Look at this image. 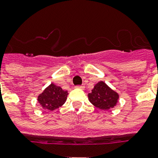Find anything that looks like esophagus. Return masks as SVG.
Returning a JSON list of instances; mask_svg holds the SVG:
<instances>
[{
	"label": "esophagus",
	"mask_w": 158,
	"mask_h": 158,
	"mask_svg": "<svg viewBox=\"0 0 158 158\" xmlns=\"http://www.w3.org/2000/svg\"><path fill=\"white\" fill-rule=\"evenodd\" d=\"M76 88H78V89H84V85H78V86H76Z\"/></svg>",
	"instance_id": "1"
}]
</instances>
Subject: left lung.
Instances as JSON below:
<instances>
[{
	"label": "left lung",
	"mask_w": 158,
	"mask_h": 158,
	"mask_svg": "<svg viewBox=\"0 0 158 158\" xmlns=\"http://www.w3.org/2000/svg\"><path fill=\"white\" fill-rule=\"evenodd\" d=\"M89 102L101 110H109L116 105L119 98L117 93L113 91L104 82H98L88 95Z\"/></svg>",
	"instance_id": "obj_1"
}]
</instances>
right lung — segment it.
I'll return each mask as SVG.
<instances>
[{
	"mask_svg": "<svg viewBox=\"0 0 158 158\" xmlns=\"http://www.w3.org/2000/svg\"><path fill=\"white\" fill-rule=\"evenodd\" d=\"M68 91H64L59 86L51 84L45 90L39 94L38 101L43 109L54 110L65 102Z\"/></svg>",
	"mask_w": 158,
	"mask_h": 158,
	"instance_id": "right-lung-1",
	"label": "right lung"
}]
</instances>
